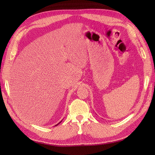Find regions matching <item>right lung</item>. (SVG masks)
<instances>
[{
    "label": "right lung",
    "instance_id": "add662e5",
    "mask_svg": "<svg viewBox=\"0 0 155 155\" xmlns=\"http://www.w3.org/2000/svg\"><path fill=\"white\" fill-rule=\"evenodd\" d=\"M61 121H62V120H61ZM61 122H60V123H58V124H56V125H55V126H57V125H58V124H60V123H61Z\"/></svg>",
    "mask_w": 155,
    "mask_h": 155
}]
</instances>
